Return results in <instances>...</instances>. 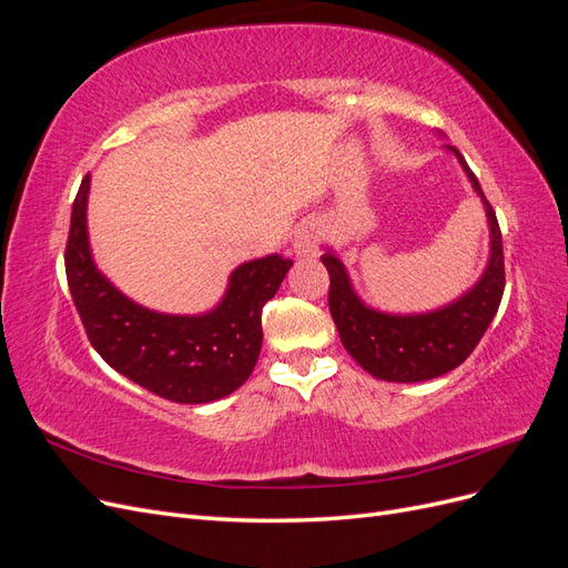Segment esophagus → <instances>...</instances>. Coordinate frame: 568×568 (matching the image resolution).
I'll use <instances>...</instances> for the list:
<instances>
[{
    "mask_svg": "<svg viewBox=\"0 0 568 568\" xmlns=\"http://www.w3.org/2000/svg\"><path fill=\"white\" fill-rule=\"evenodd\" d=\"M320 239H322L320 225H315V222H307V225H303L296 232L294 248H296L298 255H313L317 251V246H320Z\"/></svg>",
    "mask_w": 568,
    "mask_h": 568,
    "instance_id": "obj_1",
    "label": "esophagus"
}]
</instances>
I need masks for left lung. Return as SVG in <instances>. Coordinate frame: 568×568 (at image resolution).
I'll return each instance as SVG.
<instances>
[{
	"instance_id": "obj_1",
	"label": "left lung",
	"mask_w": 568,
	"mask_h": 568,
	"mask_svg": "<svg viewBox=\"0 0 568 568\" xmlns=\"http://www.w3.org/2000/svg\"><path fill=\"white\" fill-rule=\"evenodd\" d=\"M457 159L469 175L476 192L486 203L490 222V263L480 282L453 305L443 311L393 317L365 307L353 294L348 274L334 253H324L322 263L329 272V313L338 329L341 343L353 355L355 363L384 382H426L459 367L471 355L484 338L488 324L493 322L505 291V253L503 232L497 225L493 205L488 203L484 189L469 170L467 161Z\"/></svg>"
}]
</instances>
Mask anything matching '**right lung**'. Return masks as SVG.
Wrapping results in <instances>:
<instances>
[{"instance_id": "add662e5", "label": "right lung", "mask_w": 568, "mask_h": 568, "mask_svg": "<svg viewBox=\"0 0 568 568\" xmlns=\"http://www.w3.org/2000/svg\"><path fill=\"white\" fill-rule=\"evenodd\" d=\"M88 192L84 175L65 242V280L94 351L130 382L173 403H211L236 390L261 355L263 307L294 261L267 255L236 267L225 301L209 315L151 313L97 272L84 220Z\"/></svg>"}]
</instances>
